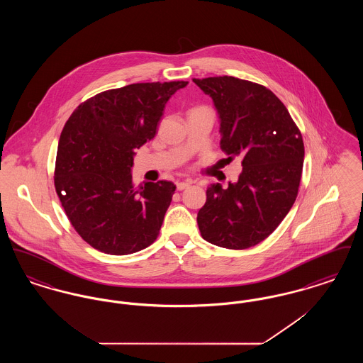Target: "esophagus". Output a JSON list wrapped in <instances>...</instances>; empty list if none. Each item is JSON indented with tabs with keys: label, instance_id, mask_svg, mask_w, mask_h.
Returning a JSON list of instances; mask_svg holds the SVG:
<instances>
[{
	"label": "esophagus",
	"instance_id": "34e87169",
	"mask_svg": "<svg viewBox=\"0 0 363 363\" xmlns=\"http://www.w3.org/2000/svg\"><path fill=\"white\" fill-rule=\"evenodd\" d=\"M190 182L185 181V182H177V190H185L189 188Z\"/></svg>",
	"mask_w": 363,
	"mask_h": 363
}]
</instances>
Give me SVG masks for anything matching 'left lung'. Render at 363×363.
Instances as JSON below:
<instances>
[{
	"label": "left lung",
	"mask_w": 363,
	"mask_h": 363,
	"mask_svg": "<svg viewBox=\"0 0 363 363\" xmlns=\"http://www.w3.org/2000/svg\"><path fill=\"white\" fill-rule=\"evenodd\" d=\"M209 95L220 118V148L230 163L241 159L235 184L207 188L197 213L201 237L241 250L268 238L298 196L305 147L301 130L277 95L233 76L193 79Z\"/></svg>",
	"instance_id": "1"
}]
</instances>
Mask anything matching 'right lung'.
<instances>
[{
  "label": "right lung",
  "mask_w": 363,
  "mask_h": 363,
  "mask_svg": "<svg viewBox=\"0 0 363 363\" xmlns=\"http://www.w3.org/2000/svg\"><path fill=\"white\" fill-rule=\"evenodd\" d=\"M188 82L136 83L77 106L57 150L54 186L77 234L94 249L132 255L155 242L175 185L135 186V151L155 138L164 106Z\"/></svg>",
  "instance_id": "obj_1"
}]
</instances>
